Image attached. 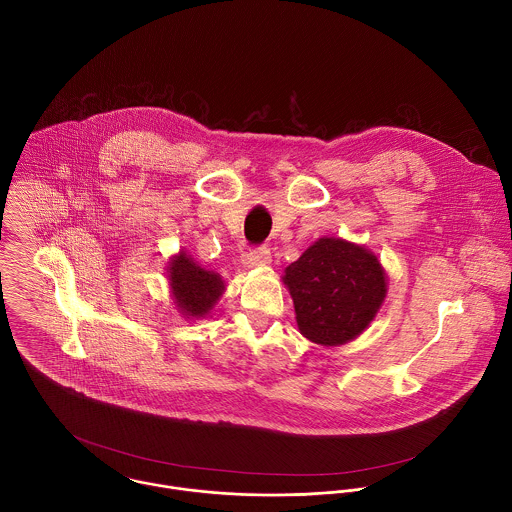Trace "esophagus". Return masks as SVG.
I'll return each mask as SVG.
<instances>
[{"mask_svg": "<svg viewBox=\"0 0 512 512\" xmlns=\"http://www.w3.org/2000/svg\"><path fill=\"white\" fill-rule=\"evenodd\" d=\"M272 262V254L270 248L266 246H258V248H248L242 256V264L246 268H266Z\"/></svg>", "mask_w": 512, "mask_h": 512, "instance_id": "34e87169", "label": "esophagus"}]
</instances>
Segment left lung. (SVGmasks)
<instances>
[{
	"instance_id": "8db88e82",
	"label": "left lung",
	"mask_w": 512,
	"mask_h": 512,
	"mask_svg": "<svg viewBox=\"0 0 512 512\" xmlns=\"http://www.w3.org/2000/svg\"><path fill=\"white\" fill-rule=\"evenodd\" d=\"M297 327L313 343L333 347L361 335L386 295L380 262L363 246L321 238L286 268Z\"/></svg>"
}]
</instances>
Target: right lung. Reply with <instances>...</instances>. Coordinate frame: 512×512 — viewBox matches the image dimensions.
I'll use <instances>...</instances> for the list:
<instances>
[{
  "label": "right lung",
  "instance_id": "1",
  "mask_svg": "<svg viewBox=\"0 0 512 512\" xmlns=\"http://www.w3.org/2000/svg\"><path fill=\"white\" fill-rule=\"evenodd\" d=\"M171 290L183 313L203 317L219 299L224 284L217 274L197 266L187 254H179L169 266Z\"/></svg>",
  "mask_w": 512,
  "mask_h": 512
}]
</instances>
